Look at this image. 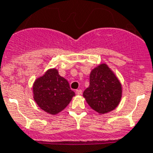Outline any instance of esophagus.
I'll list each match as a JSON object with an SVG mask.
<instances>
[{
  "mask_svg": "<svg viewBox=\"0 0 153 153\" xmlns=\"http://www.w3.org/2000/svg\"><path fill=\"white\" fill-rule=\"evenodd\" d=\"M76 94H79V95H80V94H82V90H80V89H79V90H77L76 91Z\"/></svg>",
  "mask_w": 153,
  "mask_h": 153,
  "instance_id": "1",
  "label": "esophagus"
}]
</instances>
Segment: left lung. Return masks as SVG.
Returning <instances> with one entry per match:
<instances>
[{
  "label": "left lung",
  "mask_w": 153,
  "mask_h": 153,
  "mask_svg": "<svg viewBox=\"0 0 153 153\" xmlns=\"http://www.w3.org/2000/svg\"><path fill=\"white\" fill-rule=\"evenodd\" d=\"M122 96L121 84L107 64L102 63L90 74V86L83 97L91 109L104 114L116 109Z\"/></svg>",
  "instance_id": "left-lung-1"
}]
</instances>
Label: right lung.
<instances>
[{"instance_id": "add662e5", "label": "right lung", "mask_w": 153, "mask_h": 153, "mask_svg": "<svg viewBox=\"0 0 153 153\" xmlns=\"http://www.w3.org/2000/svg\"><path fill=\"white\" fill-rule=\"evenodd\" d=\"M32 91L33 98L38 106L51 115L63 110L75 95L67 79L60 76L55 68L48 69L37 78Z\"/></svg>"}]
</instances>
